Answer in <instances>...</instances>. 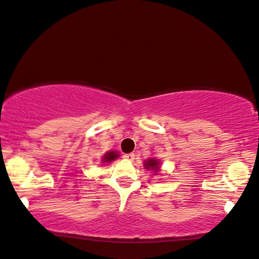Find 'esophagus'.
Wrapping results in <instances>:
<instances>
[{"label": "esophagus", "instance_id": "obj_1", "mask_svg": "<svg viewBox=\"0 0 259 259\" xmlns=\"http://www.w3.org/2000/svg\"><path fill=\"white\" fill-rule=\"evenodd\" d=\"M124 159L127 160V161H133L135 159V155L134 153H127V154H124Z\"/></svg>", "mask_w": 259, "mask_h": 259}]
</instances>
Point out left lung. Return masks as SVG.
Wrapping results in <instances>:
<instances>
[{
	"label": "left lung",
	"mask_w": 259,
	"mask_h": 259,
	"mask_svg": "<svg viewBox=\"0 0 259 259\" xmlns=\"http://www.w3.org/2000/svg\"><path fill=\"white\" fill-rule=\"evenodd\" d=\"M160 167V161L154 159V158H151L149 160L144 161V168L148 169V170H153L154 175H157L159 171V168Z\"/></svg>",
	"instance_id": "1"
}]
</instances>
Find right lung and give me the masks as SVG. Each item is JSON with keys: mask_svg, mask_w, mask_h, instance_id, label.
<instances>
[{"mask_svg": "<svg viewBox=\"0 0 259 259\" xmlns=\"http://www.w3.org/2000/svg\"><path fill=\"white\" fill-rule=\"evenodd\" d=\"M118 157H119L118 152H116V151H109V152L104 154V157H102L101 161L104 163H109V162H113V161L116 160Z\"/></svg>", "mask_w": 259, "mask_h": 259, "instance_id": "add662e5", "label": "right lung"}]
</instances>
